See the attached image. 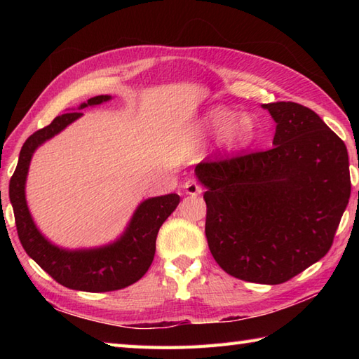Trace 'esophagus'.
<instances>
[{
    "label": "esophagus",
    "mask_w": 359,
    "mask_h": 359,
    "mask_svg": "<svg viewBox=\"0 0 359 359\" xmlns=\"http://www.w3.org/2000/svg\"><path fill=\"white\" fill-rule=\"evenodd\" d=\"M184 191L185 194H189V196H197L202 193V187L197 184L194 179H188L184 184Z\"/></svg>",
    "instance_id": "esophagus-1"
}]
</instances>
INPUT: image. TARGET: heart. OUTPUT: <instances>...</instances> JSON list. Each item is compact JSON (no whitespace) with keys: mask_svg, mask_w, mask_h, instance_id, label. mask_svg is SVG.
Instances as JSON below:
<instances>
[{"mask_svg":"<svg viewBox=\"0 0 359 359\" xmlns=\"http://www.w3.org/2000/svg\"><path fill=\"white\" fill-rule=\"evenodd\" d=\"M199 131L217 135L228 149H243L257 137V123L250 114H238L225 106H212L199 120Z\"/></svg>","mask_w":359,"mask_h":359,"instance_id":"1","label":"heart"}]
</instances>
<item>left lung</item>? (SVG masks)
I'll return each instance as SVG.
<instances>
[{"mask_svg": "<svg viewBox=\"0 0 359 359\" xmlns=\"http://www.w3.org/2000/svg\"><path fill=\"white\" fill-rule=\"evenodd\" d=\"M273 148L201 163L208 247L231 276L276 285L327 255L350 197L344 142L293 102L262 104Z\"/></svg>", "mask_w": 359, "mask_h": 359, "instance_id": "left-lung-1", "label": "left lung"}]
</instances>
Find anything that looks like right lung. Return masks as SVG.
Returning a JSON list of instances; mask_svg holds the SVG:
<instances>
[{"label":"right lung","instance_id":"right-lung-1","mask_svg":"<svg viewBox=\"0 0 359 359\" xmlns=\"http://www.w3.org/2000/svg\"><path fill=\"white\" fill-rule=\"evenodd\" d=\"M111 95H97L81 103L72 112L53 118L49 126L34 133L22 144L9 197L22 248L58 284L80 292L102 293L120 290L139 280L152 264L160 226L180 202L179 194L149 197L139 203L133 217L116 241L93 248H63L52 243L38 230L26 201V180L34 152L65 128L79 120L81 109L111 100Z\"/></svg>","mask_w":359,"mask_h":359}]
</instances>
